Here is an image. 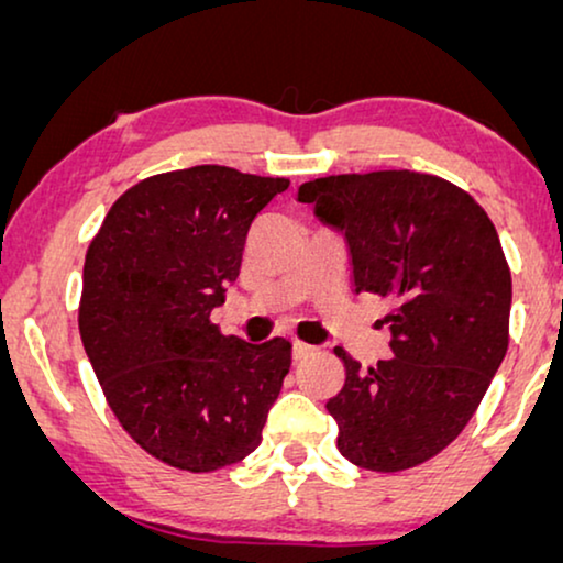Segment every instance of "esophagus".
Returning a JSON list of instances; mask_svg holds the SVG:
<instances>
[{
    "label": "esophagus",
    "mask_w": 563,
    "mask_h": 563,
    "mask_svg": "<svg viewBox=\"0 0 563 563\" xmlns=\"http://www.w3.org/2000/svg\"><path fill=\"white\" fill-rule=\"evenodd\" d=\"M314 349L310 343H302V341H291V358L295 361H305L307 356H312Z\"/></svg>",
    "instance_id": "esophagus-1"
}]
</instances>
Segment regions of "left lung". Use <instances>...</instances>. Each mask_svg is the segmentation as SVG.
Instances as JSON below:
<instances>
[{
	"instance_id": "1",
	"label": "left lung",
	"mask_w": 563,
	"mask_h": 563,
	"mask_svg": "<svg viewBox=\"0 0 563 563\" xmlns=\"http://www.w3.org/2000/svg\"><path fill=\"white\" fill-rule=\"evenodd\" d=\"M299 202L341 228L353 287L389 299L395 358L361 368L328 399L338 451L368 472H405L466 428L510 343V266L489 214L433 174H338L305 181Z\"/></svg>"
}]
</instances>
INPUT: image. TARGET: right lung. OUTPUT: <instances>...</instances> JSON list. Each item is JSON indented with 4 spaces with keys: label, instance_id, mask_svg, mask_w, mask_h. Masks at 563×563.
I'll use <instances>...</instances> for the list:
<instances>
[{
    "label": "right lung",
    "instance_id": "right-lung-1",
    "mask_svg": "<svg viewBox=\"0 0 563 563\" xmlns=\"http://www.w3.org/2000/svg\"><path fill=\"white\" fill-rule=\"evenodd\" d=\"M287 187V176L230 166L148 176L114 199L87 249L84 351L122 430L181 472L256 451L289 372V341L253 345L210 320L253 220Z\"/></svg>",
    "mask_w": 563,
    "mask_h": 563
}]
</instances>
